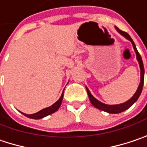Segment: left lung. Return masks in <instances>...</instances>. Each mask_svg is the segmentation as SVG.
<instances>
[{
	"mask_svg": "<svg viewBox=\"0 0 147 147\" xmlns=\"http://www.w3.org/2000/svg\"><path fill=\"white\" fill-rule=\"evenodd\" d=\"M116 29L118 30L119 33H121L123 36H125L126 39L130 40L132 43V46H133L134 50L136 51V58L138 60V62H139V65H140V68H141V82H140V85L138 86V89L136 92L135 93L133 96L127 100L125 103H122V104H120V105H106V104H103L101 102H100L99 100L96 99L91 94L90 91L86 88V91H87V94H88V96H89V99H90V101L91 102V104L95 107L96 108L99 109V110H101V111H104L106 112H108V113H112V114H117V113H120V112H122L125 111L126 109H128L129 107H131L134 103L137 100L138 97L140 96L141 93H142V87H143V84H144V65H143L142 62V59L141 57V55L140 53L138 52L137 49L136 47V45L134 43V41L132 40V39L131 38V36L125 32V31H123V30H120L118 27L116 26Z\"/></svg>",
	"mask_w": 147,
	"mask_h": 147,
	"instance_id": "left-lung-1",
	"label": "left lung"
}]
</instances>
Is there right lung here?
Instances as JSON below:
<instances>
[{"label": "right lung", "mask_w": 147, "mask_h": 147, "mask_svg": "<svg viewBox=\"0 0 147 147\" xmlns=\"http://www.w3.org/2000/svg\"><path fill=\"white\" fill-rule=\"evenodd\" d=\"M63 93H64V91L62 92L60 99L58 100L56 103H54L51 107L45 108V109L40 111L38 112L35 113V114H32V115H27V114H24V113H22V114H24L26 117H29V118H32V119H40V118H43V117H47L48 115H51V114L54 113L55 111H56L59 109V107L61 105V101H62V99H63Z\"/></svg>", "instance_id": "right-lung-1"}]
</instances>
